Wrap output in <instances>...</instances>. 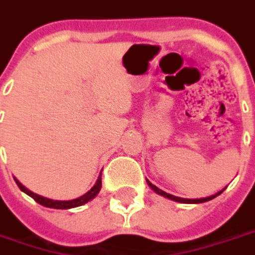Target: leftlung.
<instances>
[{
    "mask_svg": "<svg viewBox=\"0 0 255 255\" xmlns=\"http://www.w3.org/2000/svg\"><path fill=\"white\" fill-rule=\"evenodd\" d=\"M146 182H147V185L150 186V189L153 190V192H156L157 195L163 196V197H167V199H170V200H172V202H178V203H183V204H197V203H204V202H208V200H211V199H214V197H217L218 195H221L222 192H224V189L220 190V192H217L215 195H211V196H207V197H202V199H183V197H178V196H174V195H170V193H167V192H164V190L158 189L156 185H153L152 182H149L147 179H146Z\"/></svg>",
    "mask_w": 255,
    "mask_h": 255,
    "instance_id": "obj_1",
    "label": "left lung"
}]
</instances>
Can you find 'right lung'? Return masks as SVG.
<instances>
[{
    "label": "right lung",
    "mask_w": 255,
    "mask_h": 255,
    "mask_svg": "<svg viewBox=\"0 0 255 255\" xmlns=\"http://www.w3.org/2000/svg\"><path fill=\"white\" fill-rule=\"evenodd\" d=\"M15 182L17 183L19 189L22 190V192H24V193L30 196V197H33L35 202L40 203L41 206H44V207H48V208H56V210H69V208H74V207H78V206H83V204H85V203L91 202L92 199H95L98 193L101 192V188H102V178H101V174H99V177H98L95 185H94V186H92V188H91L85 195L80 196V197H77V199H73V200H52V199H48V197L37 195V193H34V192L28 190L27 188L19 182L16 178H15Z\"/></svg>",
    "instance_id": "add662e5"
}]
</instances>
